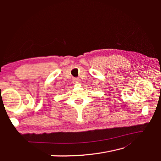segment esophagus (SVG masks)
I'll list each match as a JSON object with an SVG mask.
<instances>
[{"mask_svg": "<svg viewBox=\"0 0 161 161\" xmlns=\"http://www.w3.org/2000/svg\"><path fill=\"white\" fill-rule=\"evenodd\" d=\"M72 82H73V84H80V79H78V78H74L73 80H72Z\"/></svg>", "mask_w": 161, "mask_h": 161, "instance_id": "1", "label": "esophagus"}]
</instances>
